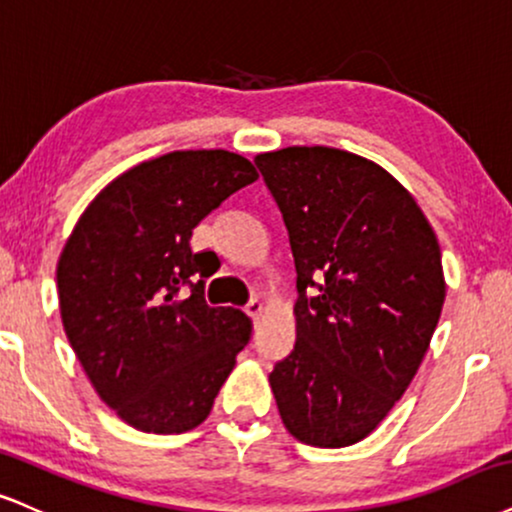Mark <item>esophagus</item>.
<instances>
[{
    "instance_id": "esophagus-1",
    "label": "esophagus",
    "mask_w": 512,
    "mask_h": 512,
    "mask_svg": "<svg viewBox=\"0 0 512 512\" xmlns=\"http://www.w3.org/2000/svg\"><path fill=\"white\" fill-rule=\"evenodd\" d=\"M245 312H248V315H250V317L255 319V322H257V319L262 317V312H264V305L260 303V300H250L248 307H245Z\"/></svg>"
}]
</instances>
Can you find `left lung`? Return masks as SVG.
<instances>
[{"mask_svg":"<svg viewBox=\"0 0 512 512\" xmlns=\"http://www.w3.org/2000/svg\"><path fill=\"white\" fill-rule=\"evenodd\" d=\"M298 272L295 346L269 374L288 434L367 439L415 379L439 324V238L410 190L372 159L324 145L255 157Z\"/></svg>","mask_w":512,"mask_h":512,"instance_id":"obj_1","label":"left lung"}]
</instances>
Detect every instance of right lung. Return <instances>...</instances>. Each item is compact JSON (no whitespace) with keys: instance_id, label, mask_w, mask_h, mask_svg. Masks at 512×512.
Here are the masks:
<instances>
[{"instance_id":"add662e5","label":"right lung","mask_w":512,"mask_h":512,"mask_svg":"<svg viewBox=\"0 0 512 512\" xmlns=\"http://www.w3.org/2000/svg\"><path fill=\"white\" fill-rule=\"evenodd\" d=\"M257 176L226 150L147 159L92 197L66 238L57 262L66 338L97 396L138 432L183 434L205 422L248 346L250 317L205 303L217 269L190 238Z\"/></svg>"}]
</instances>
